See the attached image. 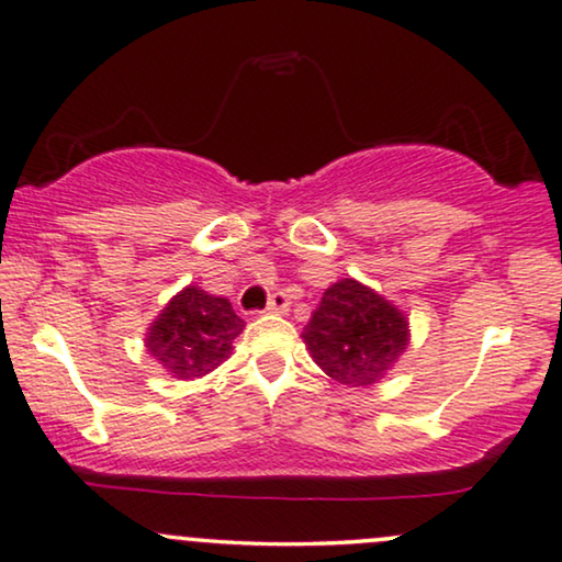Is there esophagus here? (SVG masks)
Instances as JSON below:
<instances>
[{"instance_id":"1","label":"esophagus","mask_w":562,"mask_h":562,"mask_svg":"<svg viewBox=\"0 0 562 562\" xmlns=\"http://www.w3.org/2000/svg\"><path fill=\"white\" fill-rule=\"evenodd\" d=\"M288 308H290V297H288V293H282V290H277V293L269 295V303H267L269 314H285Z\"/></svg>"}]
</instances>
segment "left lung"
I'll list each match as a JSON object with an SVG mask.
<instances>
[{
    "label": "left lung",
    "mask_w": 562,
    "mask_h": 562,
    "mask_svg": "<svg viewBox=\"0 0 562 562\" xmlns=\"http://www.w3.org/2000/svg\"><path fill=\"white\" fill-rule=\"evenodd\" d=\"M314 363L345 386H371L392 371L409 345V324L396 305L352 277L334 282L303 329Z\"/></svg>",
    "instance_id": "8db88e82"
}]
</instances>
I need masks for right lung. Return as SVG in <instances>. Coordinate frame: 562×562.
<instances>
[{
  "label": "right lung",
  "instance_id": "right-lung-1",
  "mask_svg": "<svg viewBox=\"0 0 562 562\" xmlns=\"http://www.w3.org/2000/svg\"><path fill=\"white\" fill-rule=\"evenodd\" d=\"M244 326L228 297L189 285L160 311L147 329L145 347L173 379H202L231 358L233 339Z\"/></svg>",
  "mask_w": 562,
  "mask_h": 562
}]
</instances>
